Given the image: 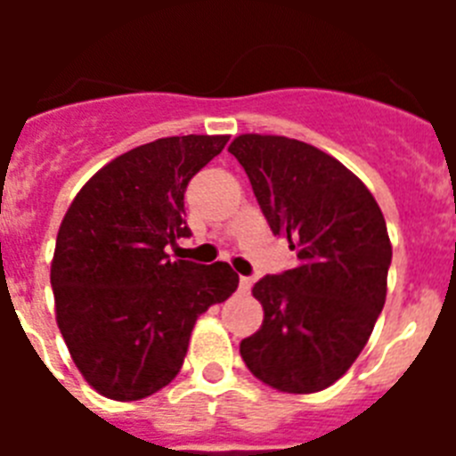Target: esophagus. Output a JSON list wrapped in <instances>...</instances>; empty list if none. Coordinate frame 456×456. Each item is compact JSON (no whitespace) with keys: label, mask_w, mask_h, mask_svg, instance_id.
<instances>
[{"label":"esophagus","mask_w":456,"mask_h":456,"mask_svg":"<svg viewBox=\"0 0 456 456\" xmlns=\"http://www.w3.org/2000/svg\"><path fill=\"white\" fill-rule=\"evenodd\" d=\"M253 285V278L251 276H240V292H248Z\"/></svg>","instance_id":"esophagus-1"}]
</instances>
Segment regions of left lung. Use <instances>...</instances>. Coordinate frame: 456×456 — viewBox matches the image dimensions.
Masks as SVG:
<instances>
[{
	"instance_id": "1",
	"label": "left lung",
	"mask_w": 456,
	"mask_h": 456,
	"mask_svg": "<svg viewBox=\"0 0 456 456\" xmlns=\"http://www.w3.org/2000/svg\"><path fill=\"white\" fill-rule=\"evenodd\" d=\"M297 267L253 285L263 326L240 342L247 368L283 393L336 384L363 352L386 304L393 260L377 200L331 155L288 136L241 134L228 148Z\"/></svg>"
}]
</instances>
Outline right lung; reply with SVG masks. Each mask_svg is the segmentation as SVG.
<instances>
[{"mask_svg": "<svg viewBox=\"0 0 456 456\" xmlns=\"http://www.w3.org/2000/svg\"><path fill=\"white\" fill-rule=\"evenodd\" d=\"M228 136L157 139L116 157L75 196L56 235L52 292L72 361L109 400L171 384L191 329L237 289L228 263L173 260L189 237L184 191Z\"/></svg>", "mask_w": 456, "mask_h": 456, "instance_id": "right-lung-1", "label": "right lung"}]
</instances>
